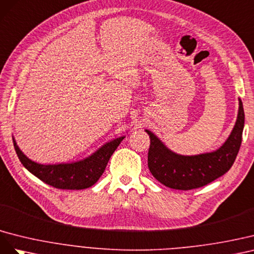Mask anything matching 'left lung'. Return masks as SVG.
Returning <instances> with one entry per match:
<instances>
[{
	"mask_svg": "<svg viewBox=\"0 0 254 254\" xmlns=\"http://www.w3.org/2000/svg\"><path fill=\"white\" fill-rule=\"evenodd\" d=\"M245 113L240 99V110L233 131L222 146L211 153L184 156L173 153L148 129L150 148L148 167L157 181L173 190H190L199 188L223 176L234 164L241 148Z\"/></svg>",
	"mask_w": 254,
	"mask_h": 254,
	"instance_id": "8db88e82",
	"label": "left lung"
}]
</instances>
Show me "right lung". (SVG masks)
I'll return each mask as SVG.
<instances>
[{"mask_svg":"<svg viewBox=\"0 0 254 254\" xmlns=\"http://www.w3.org/2000/svg\"><path fill=\"white\" fill-rule=\"evenodd\" d=\"M125 137L105 143L84 161L72 164L40 165L27 158L12 138L16 153L24 167L42 182L59 190H84L95 184L102 176L111 156Z\"/></svg>","mask_w":254,"mask_h":254,"instance_id":"obj_1","label":"right lung"}]
</instances>
